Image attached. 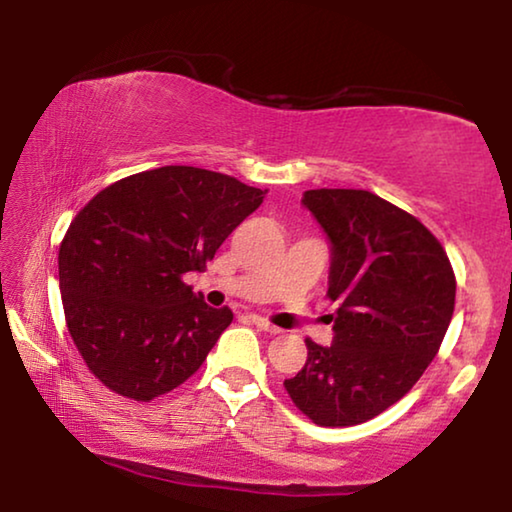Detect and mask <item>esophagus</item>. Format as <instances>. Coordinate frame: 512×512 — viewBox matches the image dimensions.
Masks as SVG:
<instances>
[{"label":"esophagus","mask_w":512,"mask_h":512,"mask_svg":"<svg viewBox=\"0 0 512 512\" xmlns=\"http://www.w3.org/2000/svg\"><path fill=\"white\" fill-rule=\"evenodd\" d=\"M251 321H254V324L258 326V328H261V331H265V333H270V335H275V333H279V328L277 326H272L270 324V321L268 319H265V317H258V314H251V317H249Z\"/></svg>","instance_id":"34e87169"}]
</instances>
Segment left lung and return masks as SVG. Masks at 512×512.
<instances>
[{
  "label": "left lung",
  "instance_id": "obj_1",
  "mask_svg": "<svg viewBox=\"0 0 512 512\" xmlns=\"http://www.w3.org/2000/svg\"><path fill=\"white\" fill-rule=\"evenodd\" d=\"M303 205L331 240L326 296L333 345L307 338V361L284 380L319 426H354L391 408L438 354L457 279L443 244L405 209L356 188L305 191Z\"/></svg>",
  "mask_w": 512,
  "mask_h": 512
}]
</instances>
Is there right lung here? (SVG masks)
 Masks as SVG:
<instances>
[{"instance_id": "right-lung-1", "label": "right lung", "mask_w": 512, "mask_h": 512, "mask_svg": "<svg viewBox=\"0 0 512 512\" xmlns=\"http://www.w3.org/2000/svg\"><path fill=\"white\" fill-rule=\"evenodd\" d=\"M265 191L228 174L165 165L95 195L62 237L65 321L104 387L153 401L184 384L233 321L184 282L256 212Z\"/></svg>"}]
</instances>
